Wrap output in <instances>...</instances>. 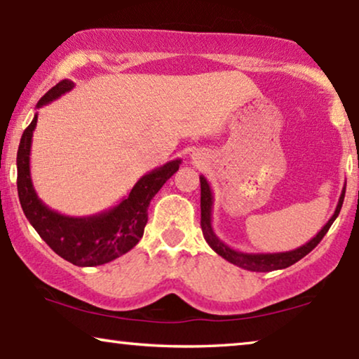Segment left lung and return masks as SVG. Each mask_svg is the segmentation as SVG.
<instances>
[{
    "label": "left lung",
    "instance_id": "1",
    "mask_svg": "<svg viewBox=\"0 0 359 359\" xmlns=\"http://www.w3.org/2000/svg\"><path fill=\"white\" fill-rule=\"evenodd\" d=\"M345 190H346V184L343 185L335 213L332 215V218L328 219L327 224L320 229L317 235H315L309 243H305L304 246H300L297 250H292V251H285V252H241V251L233 250V248H229L228 245H224V243L215 235L213 224H212L213 194H212V189H210L208 180L205 179L203 175H200V210H202V222H200V224H202L203 238L205 241L208 243V246L212 248L217 255L224 257V259L231 262V264L243 267V269L255 271V272H269V271H277V269H285V267L292 266L297 261L302 259L304 256H307L309 252L312 251L320 241H322V238L327 235L330 226H332L333 222H335L338 217V213H340L343 198H345Z\"/></svg>",
    "mask_w": 359,
    "mask_h": 359
}]
</instances>
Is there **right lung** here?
<instances>
[{
  "label": "right lung",
  "instance_id": "add662e5",
  "mask_svg": "<svg viewBox=\"0 0 359 359\" xmlns=\"http://www.w3.org/2000/svg\"><path fill=\"white\" fill-rule=\"evenodd\" d=\"M75 87L72 80H62L52 87L36 108L54 102ZM37 113L22 133L19 142L18 195L22 212L50 250L75 266H102L131 251L144 233L147 207L162 185L179 170L180 159L170 161L147 172L135 184L126 197L113 208L90 217H67L50 210L37 197L31 179V144L36 130Z\"/></svg>",
  "mask_w": 359,
  "mask_h": 359
}]
</instances>
